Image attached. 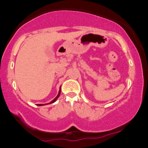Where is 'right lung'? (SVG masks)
<instances>
[{
  "label": "right lung",
  "mask_w": 148,
  "mask_h": 148,
  "mask_svg": "<svg viewBox=\"0 0 148 148\" xmlns=\"http://www.w3.org/2000/svg\"><path fill=\"white\" fill-rule=\"evenodd\" d=\"M60 94H61V88H60V89H59V94H58V95H57V96H56V97L55 98V99H53V100H52L51 102L50 103H49V104H51V103H53V102H56V99H57L58 98H59V95H60ZM41 105H44V104H38V106H41Z\"/></svg>",
  "instance_id": "obj_1"
}]
</instances>
